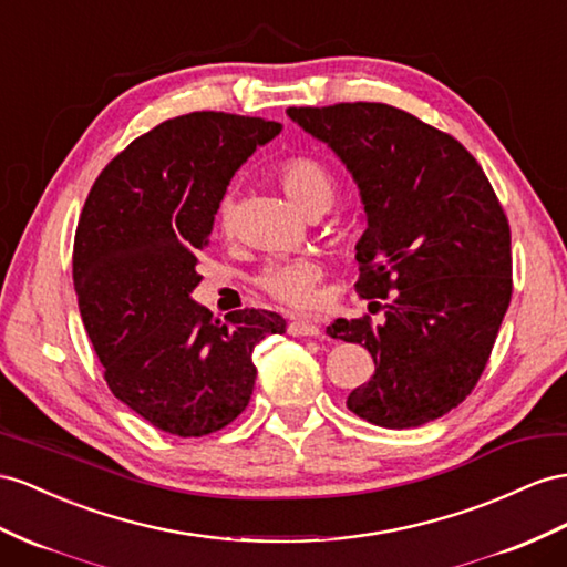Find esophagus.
Returning <instances> with one entry per match:
<instances>
[{
    "label": "esophagus",
    "instance_id": "obj_1",
    "mask_svg": "<svg viewBox=\"0 0 567 567\" xmlns=\"http://www.w3.org/2000/svg\"><path fill=\"white\" fill-rule=\"evenodd\" d=\"M287 330H289V336H295V338H318V336H321V326L311 321V318H295Z\"/></svg>",
    "mask_w": 567,
    "mask_h": 567
}]
</instances>
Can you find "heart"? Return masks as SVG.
I'll use <instances>...</instances> for the list:
<instances>
[{"label": "heart", "instance_id": "obj_1", "mask_svg": "<svg viewBox=\"0 0 567 567\" xmlns=\"http://www.w3.org/2000/svg\"><path fill=\"white\" fill-rule=\"evenodd\" d=\"M278 179L289 200L307 215L316 208H330L332 200H336V182H332L328 169L311 157L285 159L278 169ZM231 225H235V200L227 196L217 208V227L229 231ZM321 275L323 268L313 258L275 260L258 275V285L264 292L287 303V307H309L316 297V285L321 280Z\"/></svg>", "mask_w": 567, "mask_h": 567}]
</instances>
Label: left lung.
Returning a JSON list of instances; mask_svg holds the SVG:
<instances>
[{"mask_svg":"<svg viewBox=\"0 0 567 567\" xmlns=\"http://www.w3.org/2000/svg\"><path fill=\"white\" fill-rule=\"evenodd\" d=\"M352 174L367 231L357 292L385 299L381 326L338 318L364 344L371 381L347 408L385 429L433 422L472 393L513 295L511 227L484 169L453 136L383 103L289 107Z\"/></svg>","mask_w":567,"mask_h":567,"instance_id":"1","label":"left lung"}]
</instances>
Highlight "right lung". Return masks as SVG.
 Wrapping results in <instances>:
<instances>
[{"instance_id":"1","label":"right lung","mask_w":567,"mask_h":567,"mask_svg":"<svg viewBox=\"0 0 567 567\" xmlns=\"http://www.w3.org/2000/svg\"><path fill=\"white\" fill-rule=\"evenodd\" d=\"M280 132L260 117L182 114L128 143L85 198L74 241L85 332L114 398L165 433L198 439L235 422L254 393V347L287 328L260 309L220 323L192 299L231 177Z\"/></svg>"}]
</instances>
